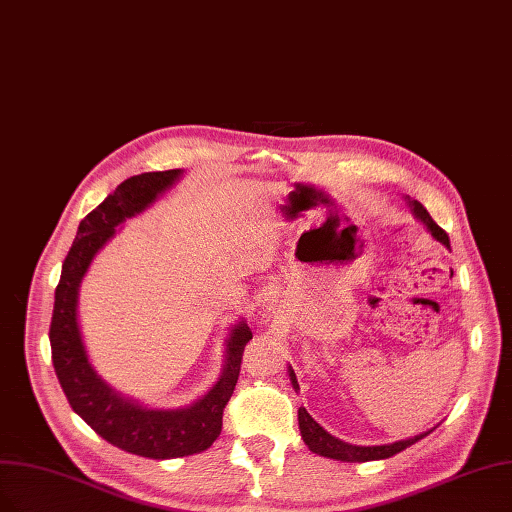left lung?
<instances>
[{
  "label": "left lung",
  "instance_id": "8db88e82",
  "mask_svg": "<svg viewBox=\"0 0 512 512\" xmlns=\"http://www.w3.org/2000/svg\"><path fill=\"white\" fill-rule=\"evenodd\" d=\"M412 206V212L414 216L426 224V229L431 231V235L441 241L445 248H449V237L447 233L439 227V224L431 218V214L426 212V208L422 206L420 201H410ZM290 380H292V386L298 391V380H296V374L290 367ZM298 424H300V435H302V441L309 445V449L313 454L317 456H323V458H334V460H340V462H370V460H384V458H391L399 452H403V449H407L410 445H414L416 441L424 439L426 435L433 433L426 431V433H420L416 437H410V439H401V441H395V443H386V445H351L346 441H340L336 439L334 435H330L327 431H323V426H319L311 414L304 410V407H300L298 410Z\"/></svg>",
  "mask_w": 512,
  "mask_h": 512
}]
</instances>
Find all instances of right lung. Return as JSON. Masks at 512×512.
<instances>
[{"label":"right lung","instance_id":"1","mask_svg":"<svg viewBox=\"0 0 512 512\" xmlns=\"http://www.w3.org/2000/svg\"><path fill=\"white\" fill-rule=\"evenodd\" d=\"M180 176L182 170L132 176L79 222L77 237L63 262V273L56 285L50 323L54 372L73 412L111 445L153 460L199 454L216 441L222 431L224 405L229 403L239 378L243 349L252 340L250 327L241 319L231 330L222 374L206 395L178 410H151L128 397H121L96 374L81 340L77 298L90 262L115 235L119 224L145 212Z\"/></svg>","mask_w":512,"mask_h":512}]
</instances>
